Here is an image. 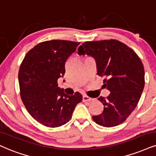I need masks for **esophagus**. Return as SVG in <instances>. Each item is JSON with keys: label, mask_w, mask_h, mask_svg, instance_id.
<instances>
[{"label": "esophagus", "mask_w": 156, "mask_h": 156, "mask_svg": "<svg viewBox=\"0 0 156 156\" xmlns=\"http://www.w3.org/2000/svg\"><path fill=\"white\" fill-rule=\"evenodd\" d=\"M82 101L84 102H86V101H88V102H90L92 101H93V98H90L88 97V96L84 95L82 96Z\"/></svg>", "instance_id": "1"}]
</instances>
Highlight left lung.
<instances>
[{
  "label": "left lung",
  "mask_w": 156,
  "mask_h": 156,
  "mask_svg": "<svg viewBox=\"0 0 156 156\" xmlns=\"http://www.w3.org/2000/svg\"><path fill=\"white\" fill-rule=\"evenodd\" d=\"M78 54L94 58L97 74L104 77L110 95L98 100L104 105L103 113L93 116L96 124L111 127L122 124L137 106L145 87L144 66L137 53L116 40L85 42Z\"/></svg>",
  "instance_id": "8db88e82"
}]
</instances>
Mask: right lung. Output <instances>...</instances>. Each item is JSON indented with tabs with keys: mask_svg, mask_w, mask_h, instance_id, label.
I'll use <instances>...</instances> for the list:
<instances>
[{
	"mask_svg": "<svg viewBox=\"0 0 156 156\" xmlns=\"http://www.w3.org/2000/svg\"><path fill=\"white\" fill-rule=\"evenodd\" d=\"M80 43L60 40L43 42L28 51L21 63V98L29 113L44 126L54 128L66 124L82 101L80 93L68 95L57 82L64 75L66 61Z\"/></svg>",
	"mask_w": 156,
	"mask_h": 156,
	"instance_id": "obj_1",
	"label": "right lung"
}]
</instances>
